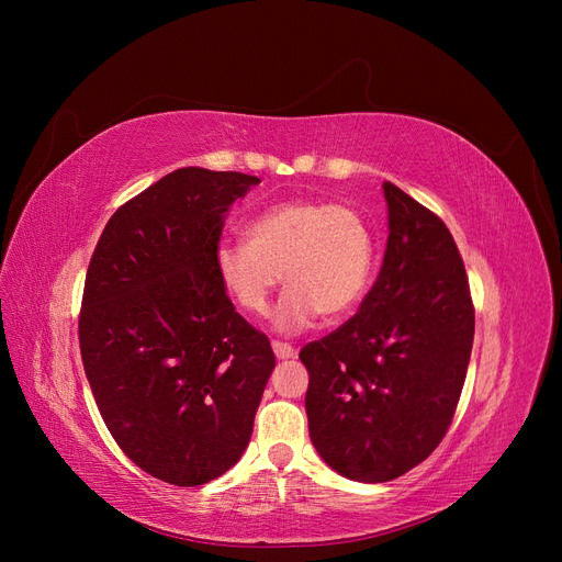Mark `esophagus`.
Segmentation results:
<instances>
[{"label":"esophagus","instance_id":"obj_1","mask_svg":"<svg viewBox=\"0 0 562 562\" xmlns=\"http://www.w3.org/2000/svg\"><path fill=\"white\" fill-rule=\"evenodd\" d=\"M273 352H276L278 360H291V358H296V348L284 344V341H273Z\"/></svg>","mask_w":562,"mask_h":562}]
</instances>
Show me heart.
<instances>
[{
  "mask_svg": "<svg viewBox=\"0 0 562 562\" xmlns=\"http://www.w3.org/2000/svg\"><path fill=\"white\" fill-rule=\"evenodd\" d=\"M373 269V239L350 204L296 198L266 206L246 241H221L214 271L229 301L248 312L269 310L280 278L289 286L276 310L280 333L296 335L323 314L341 318L364 299Z\"/></svg>",
  "mask_w": 562,
  "mask_h": 562,
  "instance_id": "obj_1",
  "label": "heart"
}]
</instances>
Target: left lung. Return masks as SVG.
I'll return each instance as SVG.
<instances>
[{"label": "left lung", "mask_w": 562, "mask_h": 562, "mask_svg": "<svg viewBox=\"0 0 562 562\" xmlns=\"http://www.w3.org/2000/svg\"><path fill=\"white\" fill-rule=\"evenodd\" d=\"M390 236L358 314L307 344L305 409L318 456L337 474L387 483L445 439L474 344V305L449 227L382 184Z\"/></svg>", "instance_id": "8db88e82"}]
</instances>
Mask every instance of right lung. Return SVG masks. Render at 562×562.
Wrapping results in <instances>:
<instances>
[{"label": "right lung", "instance_id": "1", "mask_svg": "<svg viewBox=\"0 0 562 562\" xmlns=\"http://www.w3.org/2000/svg\"><path fill=\"white\" fill-rule=\"evenodd\" d=\"M259 182L168 172L109 218L88 263V385L117 447L170 485H204L239 462L276 369L269 337L234 312L214 271L227 210Z\"/></svg>", "mask_w": 562, "mask_h": 562}]
</instances>
